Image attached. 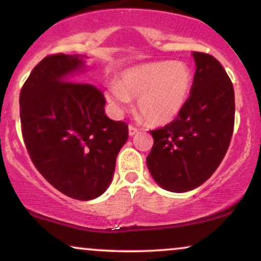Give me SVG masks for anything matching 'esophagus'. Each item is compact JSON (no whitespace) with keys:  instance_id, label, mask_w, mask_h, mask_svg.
Instances as JSON below:
<instances>
[{"instance_id":"1","label":"esophagus","mask_w":261,"mask_h":261,"mask_svg":"<svg viewBox=\"0 0 261 261\" xmlns=\"http://www.w3.org/2000/svg\"><path fill=\"white\" fill-rule=\"evenodd\" d=\"M137 133H139V128L136 126H134V125H130V126H128V135H130V136H134V135Z\"/></svg>"}]
</instances>
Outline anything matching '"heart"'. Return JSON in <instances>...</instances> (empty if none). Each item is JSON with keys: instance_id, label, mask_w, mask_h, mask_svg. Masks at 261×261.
Returning <instances> with one entry per match:
<instances>
[{"instance_id": "heart-1", "label": "heart", "mask_w": 261, "mask_h": 261, "mask_svg": "<svg viewBox=\"0 0 261 261\" xmlns=\"http://www.w3.org/2000/svg\"><path fill=\"white\" fill-rule=\"evenodd\" d=\"M191 86V72L181 62H152L128 68L107 91V99L116 110L137 98V110L152 124H167L184 108Z\"/></svg>"}]
</instances>
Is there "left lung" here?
Returning <instances> with one entry per match:
<instances>
[{
	"label": "left lung",
	"instance_id": "obj_1",
	"mask_svg": "<svg viewBox=\"0 0 261 261\" xmlns=\"http://www.w3.org/2000/svg\"><path fill=\"white\" fill-rule=\"evenodd\" d=\"M196 70L190 97L178 116L152 130L147 167L158 185L173 193L193 190L215 173L234 127V89L212 55L193 53Z\"/></svg>",
	"mask_w": 261,
	"mask_h": 261
}]
</instances>
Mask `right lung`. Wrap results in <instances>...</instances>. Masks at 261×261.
<instances>
[{"instance_id": "1", "label": "right lung", "mask_w": 261, "mask_h": 261, "mask_svg": "<svg viewBox=\"0 0 261 261\" xmlns=\"http://www.w3.org/2000/svg\"><path fill=\"white\" fill-rule=\"evenodd\" d=\"M83 64L77 55L44 58L20 89L19 106L35 168L62 194L87 201L109 187L128 127L106 115V98L97 87L70 81Z\"/></svg>"}]
</instances>
